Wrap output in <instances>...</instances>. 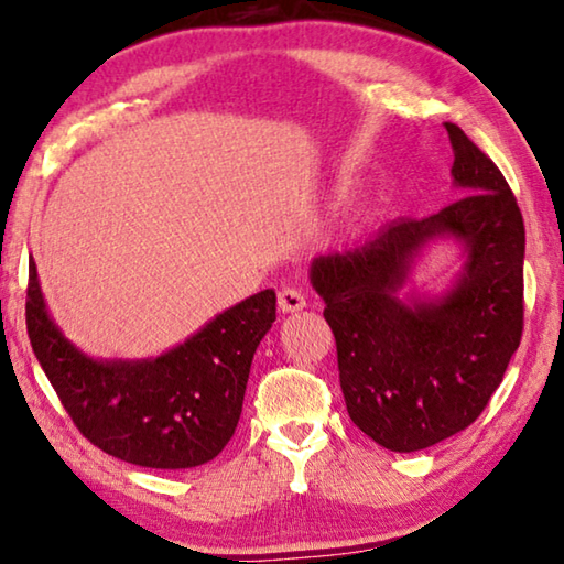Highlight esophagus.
I'll return each instance as SVG.
<instances>
[{
    "label": "esophagus",
    "mask_w": 564,
    "mask_h": 564,
    "mask_svg": "<svg viewBox=\"0 0 564 564\" xmlns=\"http://www.w3.org/2000/svg\"><path fill=\"white\" fill-rule=\"evenodd\" d=\"M279 308L283 314H296L306 308V296L299 289H281L279 291Z\"/></svg>",
    "instance_id": "esophagus-1"
}]
</instances>
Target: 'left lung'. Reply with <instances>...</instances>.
Masks as SVG:
<instances>
[{"mask_svg": "<svg viewBox=\"0 0 564 564\" xmlns=\"http://www.w3.org/2000/svg\"><path fill=\"white\" fill-rule=\"evenodd\" d=\"M462 198L316 256L351 422L391 452L449 440L485 411L522 338L524 223L505 175L446 122ZM452 239L463 271L442 294L408 289L423 250Z\"/></svg>", "mask_w": 564, "mask_h": 564, "instance_id": "obj_1", "label": "left lung"}]
</instances>
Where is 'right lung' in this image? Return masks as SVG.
<instances>
[{
	"mask_svg": "<svg viewBox=\"0 0 564 564\" xmlns=\"http://www.w3.org/2000/svg\"><path fill=\"white\" fill-rule=\"evenodd\" d=\"M275 321L265 289L150 359H95L62 334L30 258L26 334L62 406L110 457L150 469L216 459L243 411L253 354Z\"/></svg>",
	"mask_w": 564,
	"mask_h": 564,
	"instance_id": "obj_1",
	"label": "right lung"
}]
</instances>
